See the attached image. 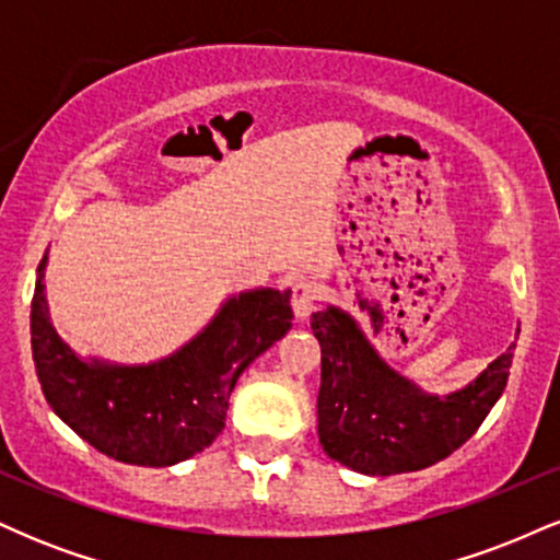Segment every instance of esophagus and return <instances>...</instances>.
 I'll use <instances>...</instances> for the list:
<instances>
[{
    "instance_id": "1",
    "label": "esophagus",
    "mask_w": 560,
    "mask_h": 560,
    "mask_svg": "<svg viewBox=\"0 0 560 560\" xmlns=\"http://www.w3.org/2000/svg\"><path fill=\"white\" fill-rule=\"evenodd\" d=\"M320 300V289L313 279H300L298 284L292 289V307H294V316L300 320H305L311 316L313 311H316Z\"/></svg>"
}]
</instances>
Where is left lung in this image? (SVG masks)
<instances>
[{"instance_id":"left-lung-1","label":"left lung","mask_w":560,"mask_h":560,"mask_svg":"<svg viewBox=\"0 0 560 560\" xmlns=\"http://www.w3.org/2000/svg\"><path fill=\"white\" fill-rule=\"evenodd\" d=\"M311 329L320 345L318 440L329 458L369 477L419 471L464 445L503 395L516 350L440 397L392 371L339 307L313 313Z\"/></svg>"}]
</instances>
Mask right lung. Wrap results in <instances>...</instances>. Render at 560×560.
Returning a JSON list of instances; mask_svg holds the SVG:
<instances>
[{"instance_id": "add662e5", "label": "right lung", "mask_w": 560, "mask_h": 560, "mask_svg": "<svg viewBox=\"0 0 560 560\" xmlns=\"http://www.w3.org/2000/svg\"><path fill=\"white\" fill-rule=\"evenodd\" d=\"M47 255L31 300V350L49 408L107 458L173 466L213 445L226 427L236 378L292 329L289 289H253L226 300L202 331L150 365L81 361L57 337L44 298Z\"/></svg>"}]
</instances>
